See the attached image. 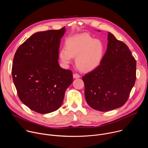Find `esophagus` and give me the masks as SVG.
Instances as JSON below:
<instances>
[{
  "label": "esophagus",
  "instance_id": "esophagus-1",
  "mask_svg": "<svg viewBox=\"0 0 148 148\" xmlns=\"http://www.w3.org/2000/svg\"><path fill=\"white\" fill-rule=\"evenodd\" d=\"M80 77H81V76L78 74L75 73V74H73V78H79Z\"/></svg>",
  "mask_w": 148,
  "mask_h": 148
}]
</instances>
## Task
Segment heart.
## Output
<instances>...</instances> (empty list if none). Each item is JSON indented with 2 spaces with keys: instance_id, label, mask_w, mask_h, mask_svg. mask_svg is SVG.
I'll list each match as a JSON object with an SVG mask.
<instances>
[{
  "instance_id": "1",
  "label": "heart",
  "mask_w": 148,
  "mask_h": 148,
  "mask_svg": "<svg viewBox=\"0 0 148 148\" xmlns=\"http://www.w3.org/2000/svg\"><path fill=\"white\" fill-rule=\"evenodd\" d=\"M66 48L59 51L62 63L67 66L75 58L77 67L83 71H91L101 64L105 55V45L100 39H95L87 33L76 35L67 38Z\"/></svg>"
}]
</instances>
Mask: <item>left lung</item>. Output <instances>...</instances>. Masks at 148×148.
I'll return each mask as SVG.
<instances>
[{
    "instance_id": "left-lung-1",
    "label": "left lung",
    "mask_w": 148,
    "mask_h": 148,
    "mask_svg": "<svg viewBox=\"0 0 148 148\" xmlns=\"http://www.w3.org/2000/svg\"><path fill=\"white\" fill-rule=\"evenodd\" d=\"M108 39L107 50L99 66L82 77L87 103L101 112L123 106L136 79V60L128 47L110 32Z\"/></svg>"
}]
</instances>
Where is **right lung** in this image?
Wrapping results in <instances>:
<instances>
[{"label":"right lung","mask_w":148,"mask_h":148,"mask_svg":"<svg viewBox=\"0 0 148 148\" xmlns=\"http://www.w3.org/2000/svg\"><path fill=\"white\" fill-rule=\"evenodd\" d=\"M65 27L34 34L21 45L14 55L13 80L20 101L40 114L57 110L67 88L73 82V73L60 67L59 51Z\"/></svg>","instance_id":"right-lung-1"}]
</instances>
